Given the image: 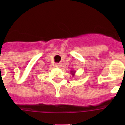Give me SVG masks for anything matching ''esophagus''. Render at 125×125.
I'll return each mask as SVG.
<instances>
[{"mask_svg":"<svg viewBox=\"0 0 125 125\" xmlns=\"http://www.w3.org/2000/svg\"><path fill=\"white\" fill-rule=\"evenodd\" d=\"M56 65V67H59V66H60V65H59L58 63V64Z\"/></svg>","mask_w":125,"mask_h":125,"instance_id":"obj_1","label":"esophagus"}]
</instances>
